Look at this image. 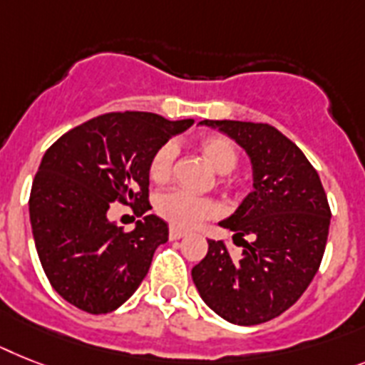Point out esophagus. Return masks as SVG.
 <instances>
[{
  "label": "esophagus",
  "instance_id": "1",
  "mask_svg": "<svg viewBox=\"0 0 365 365\" xmlns=\"http://www.w3.org/2000/svg\"><path fill=\"white\" fill-rule=\"evenodd\" d=\"M185 231H180V230H177V227H171L170 230V239L171 240H179V239H182V237H185Z\"/></svg>",
  "mask_w": 365,
  "mask_h": 365
}]
</instances>
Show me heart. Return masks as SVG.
Returning <instances> with one entry per match:
<instances>
[{
	"instance_id": "heart-1",
	"label": "heart",
	"mask_w": 365,
	"mask_h": 365,
	"mask_svg": "<svg viewBox=\"0 0 365 365\" xmlns=\"http://www.w3.org/2000/svg\"><path fill=\"white\" fill-rule=\"evenodd\" d=\"M197 149L218 173H230L239 164V150L237 145L225 135H205L197 141ZM177 147L173 143H164L153 153L149 160V177L155 182H164L171 177L173 164H175ZM156 212L180 230H192L207 218H216L220 215V205L210 197H200L186 192V190L173 188L156 195Z\"/></svg>"
}]
</instances>
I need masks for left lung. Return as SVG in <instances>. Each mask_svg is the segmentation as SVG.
Masks as SVG:
<instances>
[{
    "label": "left lung",
    "mask_w": 365,
    "mask_h": 365,
    "mask_svg": "<svg viewBox=\"0 0 365 365\" xmlns=\"http://www.w3.org/2000/svg\"><path fill=\"white\" fill-rule=\"evenodd\" d=\"M200 125L218 128L246 150L254 190L220 222L242 240V255L231 257L224 240H209L192 279L205 304L225 321L267 323L291 308L317 274L332 216L327 194L315 168L278 128L227 119Z\"/></svg>",
    "instance_id": "left-lung-1"
}]
</instances>
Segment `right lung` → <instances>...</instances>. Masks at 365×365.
<instances>
[{"label": "right lung", "mask_w": 365, "mask_h": 365, "mask_svg": "<svg viewBox=\"0 0 365 365\" xmlns=\"http://www.w3.org/2000/svg\"><path fill=\"white\" fill-rule=\"evenodd\" d=\"M194 119L113 111L63 134L33 179L29 220L42 269L68 304L93 315L117 309L149 272L168 224L147 215L149 160ZM119 200L144 218L125 232L107 218Z\"/></svg>", "instance_id": "1"}]
</instances>
